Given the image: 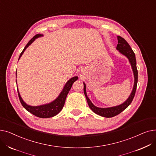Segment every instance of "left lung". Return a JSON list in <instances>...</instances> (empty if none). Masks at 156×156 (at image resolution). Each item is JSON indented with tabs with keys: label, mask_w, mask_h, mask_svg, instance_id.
<instances>
[{
	"label": "left lung",
	"mask_w": 156,
	"mask_h": 156,
	"mask_svg": "<svg viewBox=\"0 0 156 156\" xmlns=\"http://www.w3.org/2000/svg\"><path fill=\"white\" fill-rule=\"evenodd\" d=\"M118 44L117 45L116 49L122 55H125L129 60V62L132 66L133 75H134V85L132 90V92L129 95V97L127 99V100L123 102L122 104L114 106V107L111 108H98L94 105L91 101L89 99V98L87 97V92H86V85L85 83H83L84 88L83 91L86 97V99L88 102V104L89 105V108H90L93 112H94L95 114H98V115L101 116L102 117L105 118H112L115 116L119 113H121L122 111H123L126 108H127L129 105L132 103L135 94L136 90V85L138 82V71L136 68V61L135 58V54L132 48L130 47L129 45L126 41L120 36H118Z\"/></svg>",
	"instance_id": "left-lung-1"
}]
</instances>
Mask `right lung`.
<instances>
[{"label": "right lung", "mask_w": 156, "mask_h": 156, "mask_svg": "<svg viewBox=\"0 0 156 156\" xmlns=\"http://www.w3.org/2000/svg\"><path fill=\"white\" fill-rule=\"evenodd\" d=\"M42 36H43V35L37 34L33 37L29 41L28 43L25 46V47L24 48L22 52L21 53V54L20 55L19 59H20V57L24 53V51L26 50L27 48L29 45H30L33 42H34L36 38L40 37H42ZM78 76H74L72 78L69 79L67 81V83H66V85H64V87L63 88L61 92V94H59V95L57 97L54 101L51 102V103L46 104L44 105H38V106H31V105H28L25 102H24L23 101V100L22 99V98L20 94L19 90H18V88H17L20 101L22 105L23 106V108L27 111L30 112V113L34 114V115H35L38 118H52V117L57 115V114H58L63 108L64 103H65V101H66V98L67 95L69 93V91L70 90V89L72 87V85L75 81H76L78 80Z\"/></svg>", "instance_id": "1"}]
</instances>
